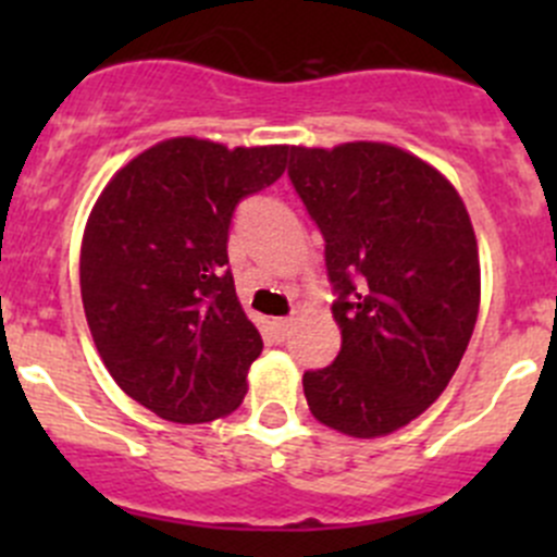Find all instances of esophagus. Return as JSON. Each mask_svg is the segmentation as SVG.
Wrapping results in <instances>:
<instances>
[{"mask_svg": "<svg viewBox=\"0 0 557 557\" xmlns=\"http://www.w3.org/2000/svg\"><path fill=\"white\" fill-rule=\"evenodd\" d=\"M272 329H274V334L283 336V339H285V336L290 334V329H294V318H274Z\"/></svg>", "mask_w": 557, "mask_h": 557, "instance_id": "obj_1", "label": "esophagus"}]
</instances>
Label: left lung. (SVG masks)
Masks as SVG:
<instances>
[{
	"label": "left lung",
	"mask_w": 557,
	"mask_h": 557,
	"mask_svg": "<svg viewBox=\"0 0 557 557\" xmlns=\"http://www.w3.org/2000/svg\"><path fill=\"white\" fill-rule=\"evenodd\" d=\"M288 177L325 239L342 350L305 372L310 412L385 436L453 380L480 310V256L450 180L385 143L290 148Z\"/></svg>",
	"instance_id": "left-lung-1"
}]
</instances>
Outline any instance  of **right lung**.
<instances>
[{"mask_svg": "<svg viewBox=\"0 0 557 557\" xmlns=\"http://www.w3.org/2000/svg\"><path fill=\"white\" fill-rule=\"evenodd\" d=\"M288 145L174 137L107 183L83 234L81 294L121 391L172 423L234 412L263 342L228 269L237 205L285 172Z\"/></svg>", "mask_w": 557, "mask_h": 557, "instance_id": "obj_1", "label": "right lung"}]
</instances>
